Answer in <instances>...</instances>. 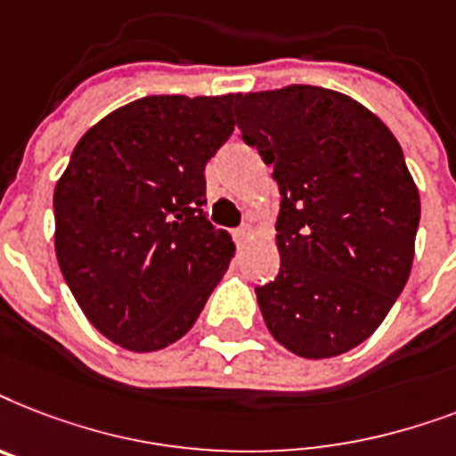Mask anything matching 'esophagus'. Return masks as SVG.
<instances>
[{
	"instance_id": "1",
	"label": "esophagus",
	"mask_w": 456,
	"mask_h": 456,
	"mask_svg": "<svg viewBox=\"0 0 456 456\" xmlns=\"http://www.w3.org/2000/svg\"><path fill=\"white\" fill-rule=\"evenodd\" d=\"M251 235H254V228H251V225H240L238 231H235V240H238V245H245Z\"/></svg>"
}]
</instances>
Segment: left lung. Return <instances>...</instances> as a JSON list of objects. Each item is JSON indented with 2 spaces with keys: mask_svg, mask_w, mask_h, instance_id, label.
Segmentation results:
<instances>
[{
  "mask_svg": "<svg viewBox=\"0 0 456 456\" xmlns=\"http://www.w3.org/2000/svg\"><path fill=\"white\" fill-rule=\"evenodd\" d=\"M235 118L282 198L280 273L256 287L265 327L301 358L351 351L412 271L421 202L403 148L365 105L308 84L238 94Z\"/></svg>",
  "mask_w": 456,
  "mask_h": 456,
  "instance_id": "1",
  "label": "left lung"
}]
</instances>
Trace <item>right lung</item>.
Here are the masks:
<instances>
[{"label": "right lung", "mask_w": 456, "mask_h": 456, "mask_svg": "<svg viewBox=\"0 0 456 456\" xmlns=\"http://www.w3.org/2000/svg\"><path fill=\"white\" fill-rule=\"evenodd\" d=\"M232 94L145 96L91 126L53 191L56 258L91 325L152 353L195 325L235 256L205 165L235 129Z\"/></svg>", "instance_id": "1"}]
</instances>
